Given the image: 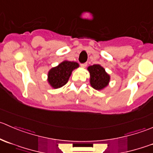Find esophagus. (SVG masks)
I'll return each instance as SVG.
<instances>
[{
	"label": "esophagus",
	"instance_id": "obj_1",
	"mask_svg": "<svg viewBox=\"0 0 153 153\" xmlns=\"http://www.w3.org/2000/svg\"><path fill=\"white\" fill-rule=\"evenodd\" d=\"M86 66H87V63H84V64H81V67H83V68H85Z\"/></svg>",
	"mask_w": 153,
	"mask_h": 153
}]
</instances>
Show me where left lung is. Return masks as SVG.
Listing matches in <instances>:
<instances>
[{
    "label": "left lung",
    "mask_w": 153,
    "mask_h": 153,
    "mask_svg": "<svg viewBox=\"0 0 153 153\" xmlns=\"http://www.w3.org/2000/svg\"><path fill=\"white\" fill-rule=\"evenodd\" d=\"M90 74V84L96 90H101L108 85L110 76L106 72L104 68L99 64H94L87 68Z\"/></svg>",
    "instance_id": "left-lung-1"
}]
</instances>
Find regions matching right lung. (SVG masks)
Wrapping results in <instances>:
<instances>
[{
  "mask_svg": "<svg viewBox=\"0 0 153 153\" xmlns=\"http://www.w3.org/2000/svg\"><path fill=\"white\" fill-rule=\"evenodd\" d=\"M79 67L76 62L64 61L48 72V82L54 89L64 86L69 81L72 72Z\"/></svg>",
  "mask_w": 153,
  "mask_h": 153,
  "instance_id": "right-lung-1",
  "label": "right lung"
}]
</instances>
